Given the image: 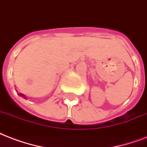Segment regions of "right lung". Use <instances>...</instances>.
Returning a JSON list of instances; mask_svg holds the SVG:
<instances>
[{"mask_svg":"<svg viewBox=\"0 0 147 147\" xmlns=\"http://www.w3.org/2000/svg\"><path fill=\"white\" fill-rule=\"evenodd\" d=\"M20 95H21V96H24V95H23V94H20Z\"/></svg>","mask_w":147,"mask_h":147,"instance_id":"right-lung-1","label":"right lung"}]
</instances>
